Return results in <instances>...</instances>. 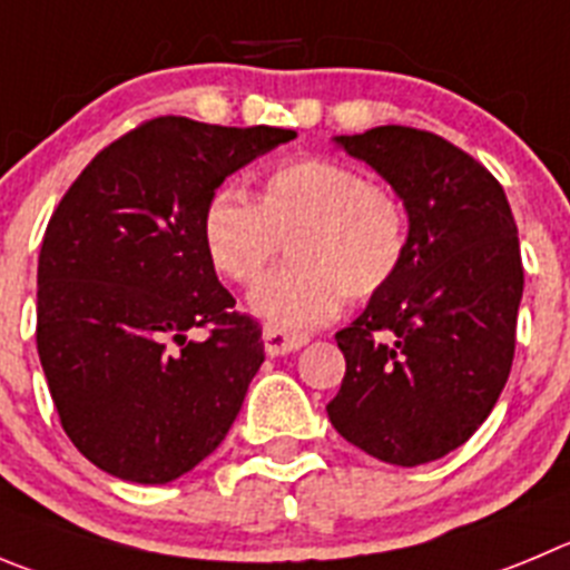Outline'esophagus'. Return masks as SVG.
<instances>
[{
  "label": "esophagus",
  "mask_w": 570,
  "mask_h": 570,
  "mask_svg": "<svg viewBox=\"0 0 570 570\" xmlns=\"http://www.w3.org/2000/svg\"><path fill=\"white\" fill-rule=\"evenodd\" d=\"M306 343H309V337H303V334H289L278 332L273 326H264V348H267L269 357H284V354L303 348Z\"/></svg>",
  "instance_id": "34e87169"
}]
</instances>
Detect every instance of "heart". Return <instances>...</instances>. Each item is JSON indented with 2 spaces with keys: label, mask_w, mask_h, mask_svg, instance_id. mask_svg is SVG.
Returning <instances> with one entry per match:
<instances>
[{
  "label": "heart",
  "mask_w": 570,
  "mask_h": 570,
  "mask_svg": "<svg viewBox=\"0 0 570 570\" xmlns=\"http://www.w3.org/2000/svg\"><path fill=\"white\" fill-rule=\"evenodd\" d=\"M289 242L295 264L249 292V309L278 332H306L340 303L376 295L407 253V210L391 188L337 159L275 165L255 202L219 188L202 210V247L219 278L249 286Z\"/></svg>",
  "instance_id": "heart-1"
}]
</instances>
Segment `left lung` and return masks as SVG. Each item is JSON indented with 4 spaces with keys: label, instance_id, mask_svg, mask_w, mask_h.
<instances>
[{
    "label": "left lung",
    "instance_id": "8db88e82",
    "mask_svg": "<svg viewBox=\"0 0 570 570\" xmlns=\"http://www.w3.org/2000/svg\"><path fill=\"white\" fill-rule=\"evenodd\" d=\"M334 142L396 190L407 253L334 334L345 376L328 422L385 464H428L487 422L509 380L523 297L518 225L501 183L433 131L376 126Z\"/></svg>",
    "mask_w": 570,
    "mask_h": 570
}]
</instances>
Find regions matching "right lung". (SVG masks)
<instances>
[{
	"instance_id": "1",
	"label": "right lung",
	"mask_w": 570,
	"mask_h": 570,
	"mask_svg": "<svg viewBox=\"0 0 570 570\" xmlns=\"http://www.w3.org/2000/svg\"><path fill=\"white\" fill-rule=\"evenodd\" d=\"M295 137L154 117L58 202L39 253L36 345L63 433L98 470L168 483L225 441L264 343L207 264L202 210L230 174ZM199 327L205 341L189 337Z\"/></svg>"
}]
</instances>
